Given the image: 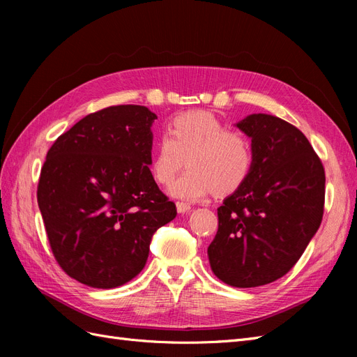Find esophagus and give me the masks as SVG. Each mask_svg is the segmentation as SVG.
Instances as JSON below:
<instances>
[{
	"label": "esophagus",
	"mask_w": 357,
	"mask_h": 357,
	"mask_svg": "<svg viewBox=\"0 0 357 357\" xmlns=\"http://www.w3.org/2000/svg\"><path fill=\"white\" fill-rule=\"evenodd\" d=\"M190 208H192L190 204H188V202H183V201L177 202V211L178 213H188Z\"/></svg>",
	"instance_id": "obj_1"
}]
</instances>
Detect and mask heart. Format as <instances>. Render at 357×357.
<instances>
[{
  "instance_id": "heart-1",
  "label": "heart",
  "mask_w": 357,
  "mask_h": 357,
  "mask_svg": "<svg viewBox=\"0 0 357 357\" xmlns=\"http://www.w3.org/2000/svg\"><path fill=\"white\" fill-rule=\"evenodd\" d=\"M185 158L189 169L169 186V195L186 201L213 192L231 195L248 180L255 165L250 139L229 131L207 112H186L169 122L150 164L158 185H169Z\"/></svg>"
}]
</instances>
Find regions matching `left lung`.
Returning a JSON list of instances; mask_svg holds the SVG:
<instances>
[{"mask_svg":"<svg viewBox=\"0 0 357 357\" xmlns=\"http://www.w3.org/2000/svg\"><path fill=\"white\" fill-rule=\"evenodd\" d=\"M252 138L253 171L218 208L208 245L211 271L232 287L286 275L317 232L325 207V168L307 137L283 119L250 114L236 123Z\"/></svg>","mask_w":357,"mask_h":357,"instance_id":"1","label":"left lung"}]
</instances>
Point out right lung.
Wrapping results in <instances>:
<instances>
[{"label":"right lung","mask_w":357,"mask_h":357,"mask_svg":"<svg viewBox=\"0 0 357 357\" xmlns=\"http://www.w3.org/2000/svg\"><path fill=\"white\" fill-rule=\"evenodd\" d=\"M155 119L144 105L107 107L49 149L38 207L56 262L86 286L113 289L142 273L153 234L177 215L149 168Z\"/></svg>","instance_id":"right-lung-1"}]
</instances>
